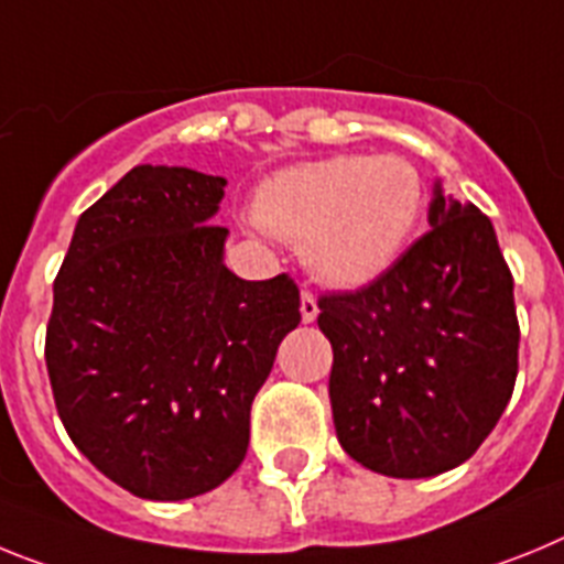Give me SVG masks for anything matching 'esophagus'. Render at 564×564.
I'll return each instance as SVG.
<instances>
[{"mask_svg": "<svg viewBox=\"0 0 564 564\" xmlns=\"http://www.w3.org/2000/svg\"><path fill=\"white\" fill-rule=\"evenodd\" d=\"M317 297L312 295L310 289H303L301 292V317H303V323H312L317 317Z\"/></svg>", "mask_w": 564, "mask_h": 564, "instance_id": "1", "label": "esophagus"}]
</instances>
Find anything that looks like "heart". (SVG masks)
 <instances>
[{
    "instance_id": "1",
    "label": "heart",
    "mask_w": 564,
    "mask_h": 564,
    "mask_svg": "<svg viewBox=\"0 0 564 564\" xmlns=\"http://www.w3.org/2000/svg\"><path fill=\"white\" fill-rule=\"evenodd\" d=\"M425 181L403 155L343 153L286 166L263 181L254 215L303 247L317 278L364 286L389 272L423 221Z\"/></svg>"
}]
</instances>
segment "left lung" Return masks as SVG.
Instances as JSON below:
<instances>
[{
	"label": "left lung",
	"instance_id": "1",
	"mask_svg": "<svg viewBox=\"0 0 564 564\" xmlns=\"http://www.w3.org/2000/svg\"><path fill=\"white\" fill-rule=\"evenodd\" d=\"M398 263L355 292H326L329 398L343 452L386 477H434L477 452L519 369L513 275L488 215L445 200Z\"/></svg>",
	"mask_w": 564,
	"mask_h": 564
}]
</instances>
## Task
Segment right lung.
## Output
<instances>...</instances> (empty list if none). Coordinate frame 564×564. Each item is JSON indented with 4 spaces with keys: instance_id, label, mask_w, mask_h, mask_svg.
<instances>
[{
    "instance_id": "add662e5",
    "label": "right lung",
    "mask_w": 564,
    "mask_h": 564,
    "mask_svg": "<svg viewBox=\"0 0 564 564\" xmlns=\"http://www.w3.org/2000/svg\"><path fill=\"white\" fill-rule=\"evenodd\" d=\"M227 181L133 166L82 213L53 281L45 360L76 448L141 499L218 488L247 457L249 409L301 323L283 275L241 281L213 215Z\"/></svg>"
}]
</instances>
